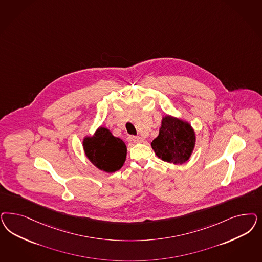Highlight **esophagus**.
<instances>
[{"mask_svg": "<svg viewBox=\"0 0 262 262\" xmlns=\"http://www.w3.org/2000/svg\"><path fill=\"white\" fill-rule=\"evenodd\" d=\"M131 140L134 142V143H142L144 141V139L140 136H132L131 137Z\"/></svg>", "mask_w": 262, "mask_h": 262, "instance_id": "1", "label": "esophagus"}]
</instances>
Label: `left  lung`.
<instances>
[{
    "mask_svg": "<svg viewBox=\"0 0 262 262\" xmlns=\"http://www.w3.org/2000/svg\"><path fill=\"white\" fill-rule=\"evenodd\" d=\"M195 137L187 122L167 116L162 120L159 135L151 143L152 149L163 161L183 164L193 151Z\"/></svg>",
    "mask_w": 262,
    "mask_h": 262,
    "instance_id": "left-lung-1",
    "label": "left lung"
}]
</instances>
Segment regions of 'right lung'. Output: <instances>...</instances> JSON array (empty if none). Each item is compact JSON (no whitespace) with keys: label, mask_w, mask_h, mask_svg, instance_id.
<instances>
[{"label":"right lung","mask_w":262,"mask_h":262,"mask_svg":"<svg viewBox=\"0 0 262 262\" xmlns=\"http://www.w3.org/2000/svg\"><path fill=\"white\" fill-rule=\"evenodd\" d=\"M84 149L93 165L107 172L118 170L126 158L125 144L106 128L98 129L93 138H85Z\"/></svg>","instance_id":"add662e5"}]
</instances>
